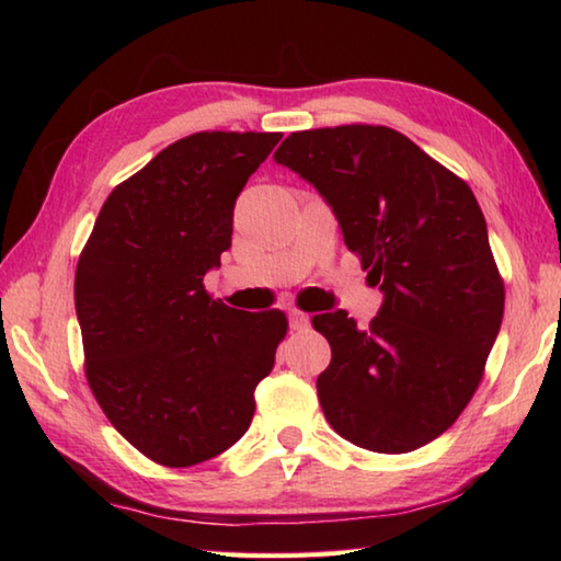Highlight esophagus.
I'll use <instances>...</instances> for the list:
<instances>
[{
    "mask_svg": "<svg viewBox=\"0 0 561 561\" xmlns=\"http://www.w3.org/2000/svg\"><path fill=\"white\" fill-rule=\"evenodd\" d=\"M289 327H291L294 331L307 329V327H309V317L304 314V311H299V309H291V311H289Z\"/></svg>",
    "mask_w": 561,
    "mask_h": 561,
    "instance_id": "1",
    "label": "esophagus"
}]
</instances>
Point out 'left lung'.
<instances>
[{
    "mask_svg": "<svg viewBox=\"0 0 561 561\" xmlns=\"http://www.w3.org/2000/svg\"><path fill=\"white\" fill-rule=\"evenodd\" d=\"M334 210L383 304L368 329L344 309L311 324L331 346L319 403L341 438L411 453L478 391L505 311L488 225L462 178L386 126L297 130L274 153Z\"/></svg>",
    "mask_w": 561,
    "mask_h": 561,
    "instance_id": "1",
    "label": "left lung"
}]
</instances>
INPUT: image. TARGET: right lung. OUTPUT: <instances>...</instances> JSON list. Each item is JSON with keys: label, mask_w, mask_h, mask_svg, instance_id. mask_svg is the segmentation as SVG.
Masks as SVG:
<instances>
[{"label": "right lung", "mask_w": 561, "mask_h": 561, "mask_svg": "<svg viewBox=\"0 0 561 561\" xmlns=\"http://www.w3.org/2000/svg\"><path fill=\"white\" fill-rule=\"evenodd\" d=\"M282 133L203 130L113 187L76 264L87 378L123 438L190 468L242 438L287 317L213 299L237 195Z\"/></svg>", "instance_id": "right-lung-1"}]
</instances>
